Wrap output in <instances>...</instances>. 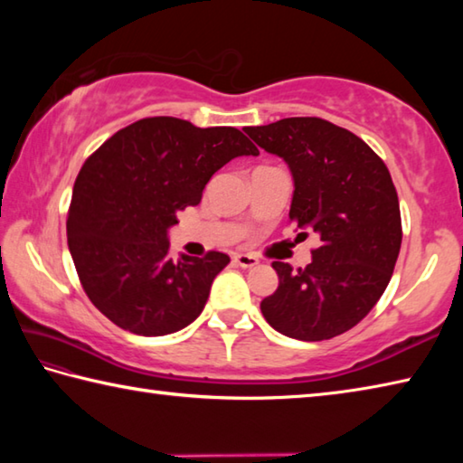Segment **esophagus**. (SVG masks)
I'll use <instances>...</instances> for the list:
<instances>
[{"instance_id": "obj_1", "label": "esophagus", "mask_w": 463, "mask_h": 463, "mask_svg": "<svg viewBox=\"0 0 463 463\" xmlns=\"http://www.w3.org/2000/svg\"><path fill=\"white\" fill-rule=\"evenodd\" d=\"M232 261H234V265H239V268H242V269H250L260 263V260H257L255 255H247V253H237L232 257Z\"/></svg>"}]
</instances>
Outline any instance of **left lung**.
<instances>
[{
  "instance_id": "obj_1",
  "label": "left lung",
  "mask_w": 463,
  "mask_h": 463,
  "mask_svg": "<svg viewBox=\"0 0 463 463\" xmlns=\"http://www.w3.org/2000/svg\"><path fill=\"white\" fill-rule=\"evenodd\" d=\"M245 132L288 163L289 221L320 237L307 268L271 263L279 286L261 302L263 317L292 339H333L375 307L401 253V206L390 171L362 138L323 118H284Z\"/></svg>"
}]
</instances>
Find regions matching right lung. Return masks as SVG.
Wrapping results in <instances>:
<instances>
[{
  "instance_id": "add662e5",
  "label": "right lung",
  "mask_w": 463,
  "mask_h": 463,
  "mask_svg": "<svg viewBox=\"0 0 463 463\" xmlns=\"http://www.w3.org/2000/svg\"><path fill=\"white\" fill-rule=\"evenodd\" d=\"M260 155L232 127L198 128L155 116L116 132L88 156L73 185L67 242L81 286L124 331L161 336L194 323L231 257H171L167 231L198 206L218 169Z\"/></svg>"
}]
</instances>
